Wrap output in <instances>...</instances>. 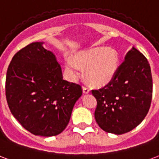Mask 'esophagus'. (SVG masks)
Masks as SVG:
<instances>
[{"label":"esophagus","mask_w":159,"mask_h":159,"mask_svg":"<svg viewBox=\"0 0 159 159\" xmlns=\"http://www.w3.org/2000/svg\"><path fill=\"white\" fill-rule=\"evenodd\" d=\"M83 93H84V94H88V93H90V90H89V89H88V88H86V87H83Z\"/></svg>","instance_id":"34e87169"}]
</instances>
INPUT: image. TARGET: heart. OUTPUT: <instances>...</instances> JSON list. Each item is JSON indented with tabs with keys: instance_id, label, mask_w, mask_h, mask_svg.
<instances>
[{
	"instance_id": "1",
	"label": "heart",
	"mask_w": 159,
	"mask_h": 159,
	"mask_svg": "<svg viewBox=\"0 0 159 159\" xmlns=\"http://www.w3.org/2000/svg\"><path fill=\"white\" fill-rule=\"evenodd\" d=\"M75 61L66 59V70L73 76L79 75V67L85 69L86 79L92 86L103 87L113 81L120 66L117 50L107 47H94L78 53Z\"/></svg>"
}]
</instances>
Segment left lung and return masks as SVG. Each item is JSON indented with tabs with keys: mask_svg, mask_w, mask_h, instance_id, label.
Instances as JSON below:
<instances>
[{
	"mask_svg": "<svg viewBox=\"0 0 159 159\" xmlns=\"http://www.w3.org/2000/svg\"><path fill=\"white\" fill-rule=\"evenodd\" d=\"M92 93L97 99L95 120L102 130L116 135L133 130L151 105L152 78L147 58L132 47L112 82Z\"/></svg>",
	"mask_w": 159,
	"mask_h": 159,
	"instance_id": "obj_1",
	"label": "left lung"
}]
</instances>
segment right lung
<instances>
[{
	"label": "right lung",
	"instance_id": "obj_1",
	"mask_svg": "<svg viewBox=\"0 0 159 159\" xmlns=\"http://www.w3.org/2000/svg\"><path fill=\"white\" fill-rule=\"evenodd\" d=\"M34 42L11 59L6 97L12 116L34 135L53 136L67 126L81 86L63 79L56 56Z\"/></svg>",
	"mask_w": 159,
	"mask_h": 159
}]
</instances>
